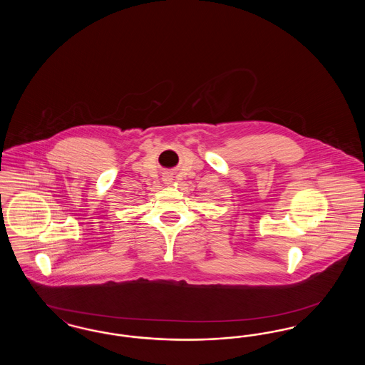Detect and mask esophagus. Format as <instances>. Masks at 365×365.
I'll list each match as a JSON object with an SVG mask.
<instances>
[{"label":"esophagus","instance_id":"1","mask_svg":"<svg viewBox=\"0 0 365 365\" xmlns=\"http://www.w3.org/2000/svg\"><path fill=\"white\" fill-rule=\"evenodd\" d=\"M163 180H164V183H167V185H170V183H171V182H173V175H171V174L163 175Z\"/></svg>","mask_w":365,"mask_h":365}]
</instances>
